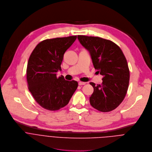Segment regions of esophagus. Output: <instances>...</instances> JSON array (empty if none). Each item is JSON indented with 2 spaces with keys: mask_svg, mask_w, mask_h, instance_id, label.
<instances>
[{
  "mask_svg": "<svg viewBox=\"0 0 152 152\" xmlns=\"http://www.w3.org/2000/svg\"><path fill=\"white\" fill-rule=\"evenodd\" d=\"M84 84H86V83H84V82H81V81H80V82L78 83V85H79V86H82V85H84Z\"/></svg>",
  "mask_w": 152,
  "mask_h": 152,
  "instance_id": "1",
  "label": "esophagus"
}]
</instances>
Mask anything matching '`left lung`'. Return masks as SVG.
I'll return each instance as SVG.
<instances>
[{"instance_id":"1","label":"left lung","mask_w":152,"mask_h":152,"mask_svg":"<svg viewBox=\"0 0 152 152\" xmlns=\"http://www.w3.org/2000/svg\"><path fill=\"white\" fill-rule=\"evenodd\" d=\"M80 44L89 52L95 69L103 76L101 84L91 82L94 88L90 103L102 112L116 108L124 99L129 82L126 59L113 42L99 37L78 35Z\"/></svg>"}]
</instances>
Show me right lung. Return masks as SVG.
Returning a JSON list of instances; mask_svg holds the SVG:
<instances>
[{
	"mask_svg": "<svg viewBox=\"0 0 152 152\" xmlns=\"http://www.w3.org/2000/svg\"><path fill=\"white\" fill-rule=\"evenodd\" d=\"M76 39L77 36H71L45 39L30 56L26 71L28 90L46 110L56 111L66 106L77 88V81L57 77L65 51Z\"/></svg>",
	"mask_w": 152,
	"mask_h": 152,
	"instance_id": "1",
	"label": "right lung"
}]
</instances>
